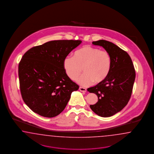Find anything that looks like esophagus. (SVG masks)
<instances>
[{
	"instance_id": "esophagus-1",
	"label": "esophagus",
	"mask_w": 154,
	"mask_h": 154,
	"mask_svg": "<svg viewBox=\"0 0 154 154\" xmlns=\"http://www.w3.org/2000/svg\"><path fill=\"white\" fill-rule=\"evenodd\" d=\"M79 90L82 92H86V89L82 88V87H79Z\"/></svg>"
}]
</instances>
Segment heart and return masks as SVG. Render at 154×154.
I'll return each mask as SVG.
<instances>
[{"label": "heart", "mask_w": 154, "mask_h": 154, "mask_svg": "<svg viewBox=\"0 0 154 154\" xmlns=\"http://www.w3.org/2000/svg\"><path fill=\"white\" fill-rule=\"evenodd\" d=\"M111 66V58L107 51L90 46L77 50L74 56H66L63 61L65 73L72 80L77 78L82 68L84 73L76 81L84 86L102 82L109 74Z\"/></svg>", "instance_id": "b5f03b06"}]
</instances>
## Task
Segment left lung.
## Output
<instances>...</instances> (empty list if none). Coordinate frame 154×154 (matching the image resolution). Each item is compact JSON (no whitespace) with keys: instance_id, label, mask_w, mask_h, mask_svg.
I'll return each mask as SVG.
<instances>
[{"instance_id":"1","label":"left lung","mask_w":154,"mask_h":154,"mask_svg":"<svg viewBox=\"0 0 154 154\" xmlns=\"http://www.w3.org/2000/svg\"><path fill=\"white\" fill-rule=\"evenodd\" d=\"M92 43L103 47L109 54L111 66L106 79L88 89L89 93L95 94L98 98V102L90 107L98 116H112L125 107L131 98L135 69L129 54L114 43L105 40Z\"/></svg>"}]
</instances>
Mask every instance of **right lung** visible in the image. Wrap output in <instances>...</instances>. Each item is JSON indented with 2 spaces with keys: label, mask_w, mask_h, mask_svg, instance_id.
I'll use <instances>...</instances> for the list:
<instances>
[{
  "label": "right lung",
  "mask_w": 154,
  "mask_h": 154,
  "mask_svg": "<svg viewBox=\"0 0 154 154\" xmlns=\"http://www.w3.org/2000/svg\"><path fill=\"white\" fill-rule=\"evenodd\" d=\"M81 42L52 41L25 53L19 64L20 88L23 102L33 112L46 117L57 116L79 89L66 74L63 61Z\"/></svg>",
  "instance_id": "obj_1"
}]
</instances>
